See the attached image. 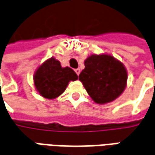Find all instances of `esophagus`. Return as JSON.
Returning <instances> with one entry per match:
<instances>
[{
  "mask_svg": "<svg viewBox=\"0 0 155 155\" xmlns=\"http://www.w3.org/2000/svg\"><path fill=\"white\" fill-rule=\"evenodd\" d=\"M74 71H75L76 73L78 74V76L79 75V73H80V69L79 68H76L75 70H74Z\"/></svg>",
  "mask_w": 155,
  "mask_h": 155,
  "instance_id": "esophagus-1",
  "label": "esophagus"
}]
</instances>
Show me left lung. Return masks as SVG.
<instances>
[{
	"label": "left lung",
	"mask_w": 155,
	"mask_h": 155,
	"mask_svg": "<svg viewBox=\"0 0 155 155\" xmlns=\"http://www.w3.org/2000/svg\"><path fill=\"white\" fill-rule=\"evenodd\" d=\"M79 74L89 96L97 104L114 101L121 94L127 83V72L121 62L110 55H92L84 62Z\"/></svg>",
	"instance_id": "obj_1"
}]
</instances>
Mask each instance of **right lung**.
<instances>
[{"label": "right lung", "mask_w": 155, "mask_h": 155, "mask_svg": "<svg viewBox=\"0 0 155 155\" xmlns=\"http://www.w3.org/2000/svg\"><path fill=\"white\" fill-rule=\"evenodd\" d=\"M77 79L78 75L72 68H62L55 58L46 61L34 75V83L37 91L42 97L50 99L61 95L69 82Z\"/></svg>", "instance_id": "right-lung-1"}]
</instances>
